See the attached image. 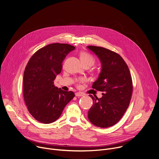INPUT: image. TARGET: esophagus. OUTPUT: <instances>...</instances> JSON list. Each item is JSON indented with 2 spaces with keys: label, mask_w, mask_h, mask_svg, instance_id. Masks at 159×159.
I'll use <instances>...</instances> for the list:
<instances>
[{
  "label": "esophagus",
  "mask_w": 159,
  "mask_h": 159,
  "mask_svg": "<svg viewBox=\"0 0 159 159\" xmlns=\"http://www.w3.org/2000/svg\"><path fill=\"white\" fill-rule=\"evenodd\" d=\"M84 94L83 93H75V96L77 97H80V96H83Z\"/></svg>",
  "instance_id": "obj_1"
}]
</instances>
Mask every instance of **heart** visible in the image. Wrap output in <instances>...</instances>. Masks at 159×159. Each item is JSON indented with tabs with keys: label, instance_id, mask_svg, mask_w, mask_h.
I'll return each mask as SVG.
<instances>
[{
	"label": "heart",
	"instance_id": "obj_1",
	"mask_svg": "<svg viewBox=\"0 0 159 159\" xmlns=\"http://www.w3.org/2000/svg\"><path fill=\"white\" fill-rule=\"evenodd\" d=\"M80 60H81L82 63L84 64V65H88L90 66L93 65L95 62V60H94V57L91 55L87 53V52H81L80 53ZM83 81H84V80L82 79L77 80V82H78L79 83L82 82Z\"/></svg>",
	"mask_w": 159,
	"mask_h": 159
}]
</instances>
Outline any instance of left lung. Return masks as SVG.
<instances>
[{"label":"left lung","mask_w":159,"mask_h":159,"mask_svg":"<svg viewBox=\"0 0 159 159\" xmlns=\"http://www.w3.org/2000/svg\"><path fill=\"white\" fill-rule=\"evenodd\" d=\"M99 58L102 69L92 87L103 93L101 98H94L88 111V118L98 127L107 128L116 124L129 106L133 84L128 66L116 52L95 46H87Z\"/></svg>","instance_id":"1"}]
</instances>
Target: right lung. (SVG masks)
<instances>
[{
	"label": "right lung",
	"instance_id": "obj_1",
	"mask_svg": "<svg viewBox=\"0 0 159 159\" xmlns=\"http://www.w3.org/2000/svg\"><path fill=\"white\" fill-rule=\"evenodd\" d=\"M75 47L69 44L52 43L30 59L23 75V96L28 111L37 121L49 124L61 116L65 106L75 96L54 85L62 69V62Z\"/></svg>",
	"mask_w": 159,
	"mask_h": 159
}]
</instances>
